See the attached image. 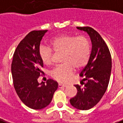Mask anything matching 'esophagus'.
<instances>
[{"instance_id":"34e87169","label":"esophagus","mask_w":123,"mask_h":123,"mask_svg":"<svg viewBox=\"0 0 123 123\" xmlns=\"http://www.w3.org/2000/svg\"><path fill=\"white\" fill-rule=\"evenodd\" d=\"M65 86H67V85H63V84H62V83H59L58 84L59 88H62V87H65Z\"/></svg>"}]
</instances>
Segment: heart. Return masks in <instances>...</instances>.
<instances>
[{
	"instance_id": "b5f03b06",
	"label": "heart",
	"mask_w": 123,
	"mask_h": 123,
	"mask_svg": "<svg viewBox=\"0 0 123 123\" xmlns=\"http://www.w3.org/2000/svg\"><path fill=\"white\" fill-rule=\"evenodd\" d=\"M50 45L57 53H62L63 64L56 67L51 76L61 83H65L72 74L74 68L80 69L88 63L90 56V43L85 36L60 35L50 41ZM39 55L43 63L47 65L53 62V51L45 46H40Z\"/></svg>"
}]
</instances>
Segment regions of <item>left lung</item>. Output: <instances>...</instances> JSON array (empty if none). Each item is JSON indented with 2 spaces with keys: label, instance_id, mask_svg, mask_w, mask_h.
<instances>
[{
  "label": "left lung",
  "instance_id": "left-lung-1",
  "mask_svg": "<svg viewBox=\"0 0 123 123\" xmlns=\"http://www.w3.org/2000/svg\"><path fill=\"white\" fill-rule=\"evenodd\" d=\"M88 33L92 42V51L88 63L80 73L81 85H75L76 95L70 99L74 108L89 110L101 100L110 81L112 58L106 43L99 33L90 27H77Z\"/></svg>",
  "mask_w": 123,
  "mask_h": 123
}]
</instances>
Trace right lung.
I'll return each instance as SVG.
<instances>
[{"mask_svg":"<svg viewBox=\"0 0 123 123\" xmlns=\"http://www.w3.org/2000/svg\"><path fill=\"white\" fill-rule=\"evenodd\" d=\"M47 30L33 31L18 45L11 63L13 85L20 100L29 108L40 110L52 101L58 84L53 80L38 82L42 74L43 62L39 55L40 42Z\"/></svg>","mask_w":123,"mask_h":123,"instance_id":"1","label":"right lung"}]
</instances>
